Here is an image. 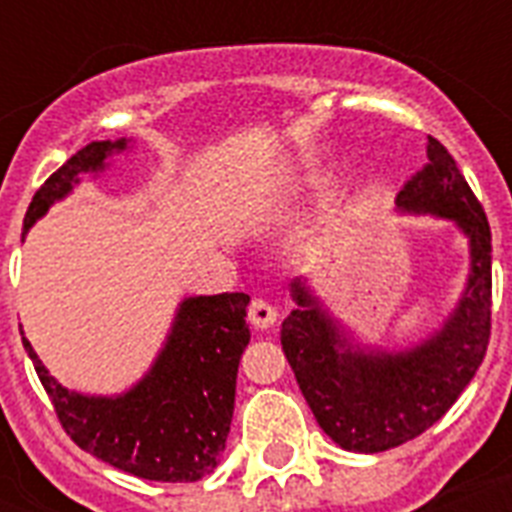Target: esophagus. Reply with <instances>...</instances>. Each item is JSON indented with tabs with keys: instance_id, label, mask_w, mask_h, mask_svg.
I'll list each match as a JSON object with an SVG mask.
<instances>
[{
	"instance_id": "esophagus-1",
	"label": "esophagus",
	"mask_w": 512,
	"mask_h": 512,
	"mask_svg": "<svg viewBox=\"0 0 512 512\" xmlns=\"http://www.w3.org/2000/svg\"><path fill=\"white\" fill-rule=\"evenodd\" d=\"M276 308H273L271 303H265V300H260V297H255L252 303H249V313H247V319L249 324L255 329H268L273 327V321H276Z\"/></svg>"
}]
</instances>
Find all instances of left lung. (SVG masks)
<instances>
[{"instance_id": "obj_1", "label": "left lung", "mask_w": 512, "mask_h": 512, "mask_svg": "<svg viewBox=\"0 0 512 512\" xmlns=\"http://www.w3.org/2000/svg\"><path fill=\"white\" fill-rule=\"evenodd\" d=\"M396 209L449 220L468 241V279L452 313L404 348L366 345L332 316L308 279H295V311L281 324V348L313 417L348 452H385L436 425L468 388L489 345L492 231L436 138H428V164L398 193Z\"/></svg>"}]
</instances>
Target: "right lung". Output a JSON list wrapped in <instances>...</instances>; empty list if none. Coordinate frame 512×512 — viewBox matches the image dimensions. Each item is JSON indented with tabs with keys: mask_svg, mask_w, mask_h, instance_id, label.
I'll return each instance as SVG.
<instances>
[{
	"mask_svg": "<svg viewBox=\"0 0 512 512\" xmlns=\"http://www.w3.org/2000/svg\"><path fill=\"white\" fill-rule=\"evenodd\" d=\"M130 148L132 140L119 138L95 140L76 151L36 191L23 233L55 201L66 199L82 183V175L106 172L108 159ZM247 305L244 292L180 300L154 364L132 388L114 396H90L60 385L26 337L23 348L60 425L84 452L146 481H199L217 468L231 433L239 358L249 345Z\"/></svg>",
	"mask_w": 512,
	"mask_h": 512,
	"instance_id": "obj_1",
	"label": "right lung"
}]
</instances>
